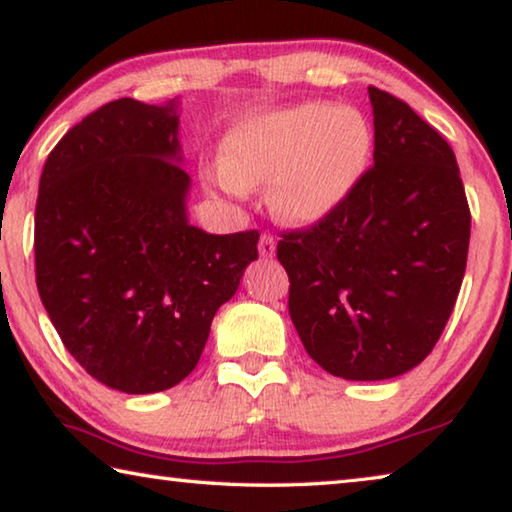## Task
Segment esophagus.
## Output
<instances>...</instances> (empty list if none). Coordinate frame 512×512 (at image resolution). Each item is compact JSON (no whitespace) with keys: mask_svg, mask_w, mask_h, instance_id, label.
<instances>
[{"mask_svg":"<svg viewBox=\"0 0 512 512\" xmlns=\"http://www.w3.org/2000/svg\"><path fill=\"white\" fill-rule=\"evenodd\" d=\"M259 255L262 257H273L275 255V237L271 232H262V237H259Z\"/></svg>","mask_w":512,"mask_h":512,"instance_id":"34e87169","label":"esophagus"}]
</instances>
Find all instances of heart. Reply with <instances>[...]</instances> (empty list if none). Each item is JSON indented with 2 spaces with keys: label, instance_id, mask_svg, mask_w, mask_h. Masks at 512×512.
Returning <instances> with one entry per match:
<instances>
[{
  "label": "heart",
  "instance_id": "heart-1",
  "mask_svg": "<svg viewBox=\"0 0 512 512\" xmlns=\"http://www.w3.org/2000/svg\"><path fill=\"white\" fill-rule=\"evenodd\" d=\"M372 146L357 110L318 103L241 121L223 142L221 183L230 194L273 183L271 205L284 219L309 223L339 205L366 167Z\"/></svg>",
  "mask_w": 512,
  "mask_h": 512
}]
</instances>
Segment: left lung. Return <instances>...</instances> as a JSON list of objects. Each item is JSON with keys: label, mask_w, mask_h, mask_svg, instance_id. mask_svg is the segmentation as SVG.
Returning <instances> with one entry per match:
<instances>
[{"label": "left lung", "mask_w": 512, "mask_h": 512, "mask_svg": "<svg viewBox=\"0 0 512 512\" xmlns=\"http://www.w3.org/2000/svg\"><path fill=\"white\" fill-rule=\"evenodd\" d=\"M368 94L375 164L334 210L277 241L302 345L354 381L427 359L461 291L472 223L445 137L402 99L375 85Z\"/></svg>", "instance_id": "obj_1"}]
</instances>
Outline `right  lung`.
<instances>
[{"label":"right lung","mask_w":512,"mask_h":512,"mask_svg":"<svg viewBox=\"0 0 512 512\" xmlns=\"http://www.w3.org/2000/svg\"><path fill=\"white\" fill-rule=\"evenodd\" d=\"M176 101H110L49 153L36 203V284L67 352L121 393L196 368L210 325L257 259V230L187 223Z\"/></svg>","instance_id":"right-lung-1"}]
</instances>
